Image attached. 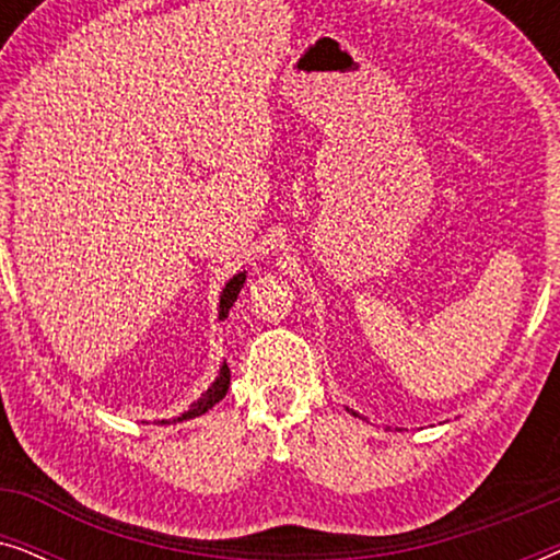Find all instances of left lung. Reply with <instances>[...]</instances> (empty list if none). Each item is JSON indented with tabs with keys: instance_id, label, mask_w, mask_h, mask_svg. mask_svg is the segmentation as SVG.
I'll return each mask as SVG.
<instances>
[{
	"instance_id": "obj_1",
	"label": "left lung",
	"mask_w": 560,
	"mask_h": 560,
	"mask_svg": "<svg viewBox=\"0 0 560 560\" xmlns=\"http://www.w3.org/2000/svg\"><path fill=\"white\" fill-rule=\"evenodd\" d=\"M354 416H357V412H354Z\"/></svg>"
}]
</instances>
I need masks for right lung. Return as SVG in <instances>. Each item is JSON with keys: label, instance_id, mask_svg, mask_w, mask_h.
Here are the masks:
<instances>
[{"label": "right lung", "instance_id": "obj_1", "mask_svg": "<svg viewBox=\"0 0 560 560\" xmlns=\"http://www.w3.org/2000/svg\"><path fill=\"white\" fill-rule=\"evenodd\" d=\"M244 280H247V272H240V275H234L232 280L226 282L224 285V290H221V298H219V320H224L226 316H229V308H232L234 305V301H236V295H240V290L244 288ZM229 380H232V372H229V366H226V362L221 364V370H219V377L211 382V387L206 389V393L198 397V400L190 405V408L183 412L180 418H175L173 423H183V420H190V418H198V416H203L206 410L209 408H213V405H217L221 397L226 395V389H229ZM160 423H171V420H160Z\"/></svg>", "mask_w": 560, "mask_h": 560}]
</instances>
